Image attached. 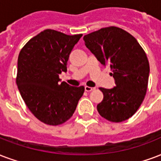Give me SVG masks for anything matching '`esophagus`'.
<instances>
[{"label":"esophagus","instance_id":"1","mask_svg":"<svg viewBox=\"0 0 161 161\" xmlns=\"http://www.w3.org/2000/svg\"><path fill=\"white\" fill-rule=\"evenodd\" d=\"M84 89H85L86 92H90L92 91V90H94L95 88H91V87H89V86H85V87H84Z\"/></svg>","mask_w":161,"mask_h":161}]
</instances>
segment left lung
Masks as SVG:
<instances>
[{
  "label": "left lung",
  "mask_w": 161,
  "mask_h": 161,
  "mask_svg": "<svg viewBox=\"0 0 161 161\" xmlns=\"http://www.w3.org/2000/svg\"><path fill=\"white\" fill-rule=\"evenodd\" d=\"M83 40L103 66L110 67L115 79L112 89L100 88L104 98L98 112L110 121H126L138 110L147 91L149 64L145 52L134 37L116 27L93 32Z\"/></svg>",
  "instance_id": "left-lung-1"
}]
</instances>
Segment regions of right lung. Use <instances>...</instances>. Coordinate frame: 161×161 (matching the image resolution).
Masks as SVG:
<instances>
[{"label": "right lung", "mask_w": 161, "mask_h": 161, "mask_svg": "<svg viewBox=\"0 0 161 161\" xmlns=\"http://www.w3.org/2000/svg\"><path fill=\"white\" fill-rule=\"evenodd\" d=\"M83 34L67 35L45 29L21 50L18 60L17 85L34 116L45 124L56 126L72 117L84 87L61 82L67 62Z\"/></svg>", "instance_id": "right-lung-1"}]
</instances>
